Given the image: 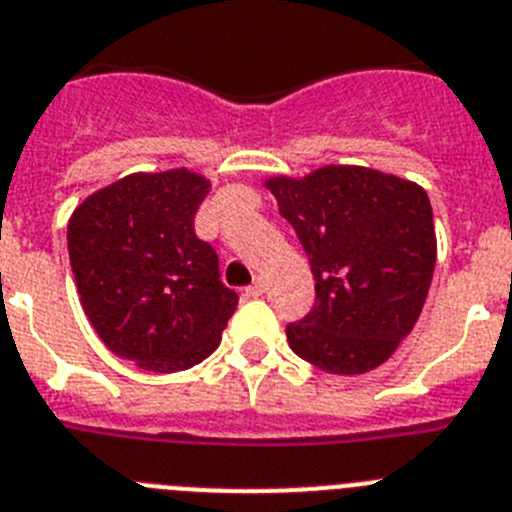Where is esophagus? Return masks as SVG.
I'll use <instances>...</instances> for the list:
<instances>
[{"label": "esophagus", "instance_id": "1", "mask_svg": "<svg viewBox=\"0 0 512 512\" xmlns=\"http://www.w3.org/2000/svg\"><path fill=\"white\" fill-rule=\"evenodd\" d=\"M262 293H265V283H262V278H255L252 286L244 288V296H250V299H257V296H262Z\"/></svg>", "mask_w": 512, "mask_h": 512}]
</instances>
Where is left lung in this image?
Masks as SVG:
<instances>
[{"instance_id": "left-lung-1", "label": "left lung", "mask_w": 512, "mask_h": 512, "mask_svg": "<svg viewBox=\"0 0 512 512\" xmlns=\"http://www.w3.org/2000/svg\"><path fill=\"white\" fill-rule=\"evenodd\" d=\"M265 188L309 255L317 301L286 327L291 350L337 376L379 368L410 335L435 270L428 193L355 164L304 177H270Z\"/></svg>"}]
</instances>
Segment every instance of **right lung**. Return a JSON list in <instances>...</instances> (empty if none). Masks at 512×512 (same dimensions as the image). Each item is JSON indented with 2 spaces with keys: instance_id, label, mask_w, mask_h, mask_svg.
Returning <instances> with one entry per match:
<instances>
[{
  "instance_id": "obj_1",
  "label": "right lung",
  "mask_w": 512,
  "mask_h": 512,
  "mask_svg": "<svg viewBox=\"0 0 512 512\" xmlns=\"http://www.w3.org/2000/svg\"><path fill=\"white\" fill-rule=\"evenodd\" d=\"M208 190L211 182L185 167L133 172L71 213L66 239L84 314L118 358L144 371L201 363L237 309L219 255L195 237Z\"/></svg>"
}]
</instances>
